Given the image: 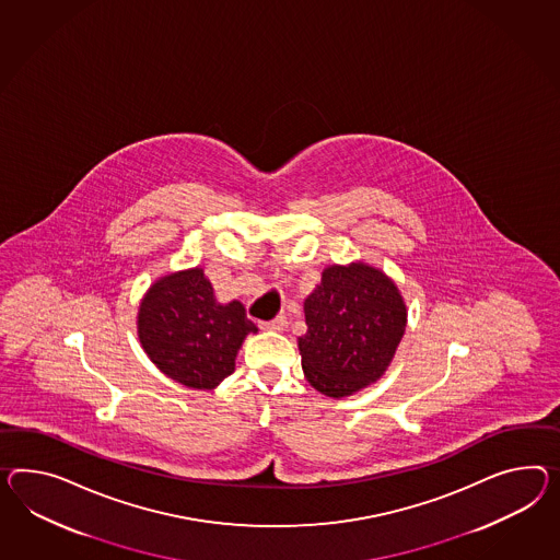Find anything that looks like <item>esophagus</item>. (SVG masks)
Returning a JSON list of instances; mask_svg holds the SVG:
<instances>
[{
  "mask_svg": "<svg viewBox=\"0 0 560 560\" xmlns=\"http://www.w3.org/2000/svg\"><path fill=\"white\" fill-rule=\"evenodd\" d=\"M288 318L284 315L276 316L272 320H266L261 323V327L268 330H284L287 329Z\"/></svg>",
  "mask_w": 560,
  "mask_h": 560,
  "instance_id": "1",
  "label": "esophagus"
}]
</instances>
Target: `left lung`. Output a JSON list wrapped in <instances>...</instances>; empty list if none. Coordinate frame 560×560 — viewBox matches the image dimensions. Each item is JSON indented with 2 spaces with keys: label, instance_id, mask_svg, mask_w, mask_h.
<instances>
[{
  "label": "left lung",
  "instance_id": "1",
  "mask_svg": "<svg viewBox=\"0 0 560 560\" xmlns=\"http://www.w3.org/2000/svg\"><path fill=\"white\" fill-rule=\"evenodd\" d=\"M406 304L386 273L363 261L329 266L304 301L306 335L299 337L308 384L330 398L377 382L406 329Z\"/></svg>",
  "mask_w": 560,
  "mask_h": 560
}]
</instances>
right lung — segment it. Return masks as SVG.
<instances>
[{"instance_id": "1", "label": "right lung", "mask_w": 560, "mask_h": 560, "mask_svg": "<svg viewBox=\"0 0 560 560\" xmlns=\"http://www.w3.org/2000/svg\"><path fill=\"white\" fill-rule=\"evenodd\" d=\"M258 327L244 304L217 302L201 268L168 273L145 292L138 335L160 372L183 386L213 389L235 370L237 351Z\"/></svg>"}]
</instances>
